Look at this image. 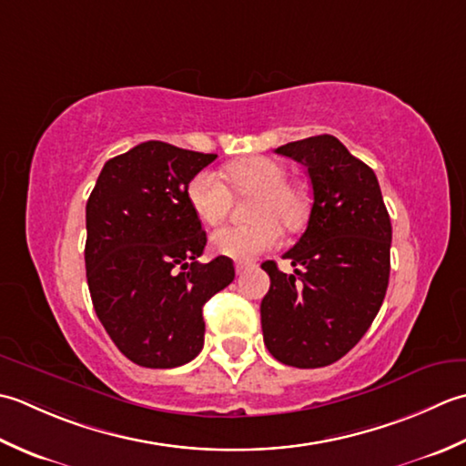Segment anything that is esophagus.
<instances>
[{
  "mask_svg": "<svg viewBox=\"0 0 466 466\" xmlns=\"http://www.w3.org/2000/svg\"><path fill=\"white\" fill-rule=\"evenodd\" d=\"M251 268H255L253 261H237V263H235L237 275H243L247 269H251Z\"/></svg>",
  "mask_w": 466,
  "mask_h": 466,
  "instance_id": "34e87169",
  "label": "esophagus"
}]
</instances>
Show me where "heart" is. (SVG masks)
Listing matches in <instances>:
<instances>
[{"label": "heart", "mask_w": 466, "mask_h": 466, "mask_svg": "<svg viewBox=\"0 0 466 466\" xmlns=\"http://www.w3.org/2000/svg\"><path fill=\"white\" fill-rule=\"evenodd\" d=\"M223 178L215 170H201L187 187V198L193 213L205 225L225 219L231 207V187L235 195H251L247 201V217L251 221L227 225L211 235V249L223 258L249 261L273 249L281 241V224L298 227L306 217V197L286 180L281 163L269 157H245L225 167Z\"/></svg>", "instance_id": "1"}]
</instances>
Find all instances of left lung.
Returning a JSON list of instances; mask_svg holds the SVG:
<instances>
[{"mask_svg": "<svg viewBox=\"0 0 466 466\" xmlns=\"http://www.w3.org/2000/svg\"><path fill=\"white\" fill-rule=\"evenodd\" d=\"M298 160L311 183L308 227L283 255L261 268L271 286L261 301L263 341L293 368H321L352 350L382 306L390 278L392 225L374 170L331 135L275 150Z\"/></svg>", "mask_w": 466, "mask_h": 466, "instance_id": "1", "label": "left lung"}]
</instances>
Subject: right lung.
Listing matches in <instances>:
<instances>
[{"label": "right lung", "mask_w": 466, "mask_h": 466, "mask_svg": "<svg viewBox=\"0 0 466 466\" xmlns=\"http://www.w3.org/2000/svg\"><path fill=\"white\" fill-rule=\"evenodd\" d=\"M217 155L148 140L110 158L86 203V278L96 316L130 362L177 368L201 352L203 306L229 258L201 263L207 233L187 187Z\"/></svg>", "instance_id": "add662e5"}]
</instances>
